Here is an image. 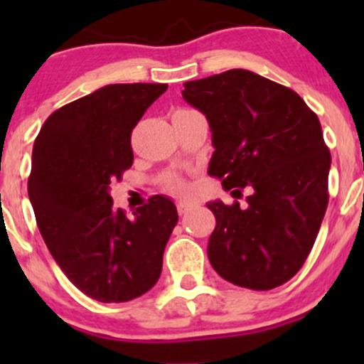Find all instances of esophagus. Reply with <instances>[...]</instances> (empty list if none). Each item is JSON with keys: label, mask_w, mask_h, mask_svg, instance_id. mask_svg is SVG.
<instances>
[{"label": "esophagus", "mask_w": 364, "mask_h": 364, "mask_svg": "<svg viewBox=\"0 0 364 364\" xmlns=\"http://www.w3.org/2000/svg\"><path fill=\"white\" fill-rule=\"evenodd\" d=\"M190 208H192V204H190V203H178V213H179V215H186Z\"/></svg>", "instance_id": "obj_1"}]
</instances>
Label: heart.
Returning a JSON list of instances; mask_svg holds the SVG:
<instances>
[{"label": "heart", "mask_w": 364, "mask_h": 364, "mask_svg": "<svg viewBox=\"0 0 364 364\" xmlns=\"http://www.w3.org/2000/svg\"><path fill=\"white\" fill-rule=\"evenodd\" d=\"M168 188L174 190V192H178V193L185 192V185H183L179 179H171V181H168Z\"/></svg>", "instance_id": "obj_1"}]
</instances>
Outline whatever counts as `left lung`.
I'll use <instances>...</instances> for the list:
<instances>
[{
  "instance_id": "8db88e82",
  "label": "left lung",
  "mask_w": 364,
  "mask_h": 364,
  "mask_svg": "<svg viewBox=\"0 0 364 364\" xmlns=\"http://www.w3.org/2000/svg\"><path fill=\"white\" fill-rule=\"evenodd\" d=\"M183 98L211 128L208 174L240 199L208 203L216 218L208 257L227 282L269 291L291 280L315 243L326 208L331 153L317 114L282 84L250 70L185 82Z\"/></svg>"
}]
</instances>
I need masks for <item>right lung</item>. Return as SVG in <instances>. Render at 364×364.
Masks as SVG:
<instances>
[{"label":"right lung","instance_id":"1","mask_svg":"<svg viewBox=\"0 0 364 364\" xmlns=\"http://www.w3.org/2000/svg\"><path fill=\"white\" fill-rule=\"evenodd\" d=\"M167 84H109L54 111L40 128L28 196L67 278L93 299L123 303L159 282L178 209L155 196L128 218L109 185L134 164L130 137Z\"/></svg>","mask_w":364,"mask_h":364}]
</instances>
